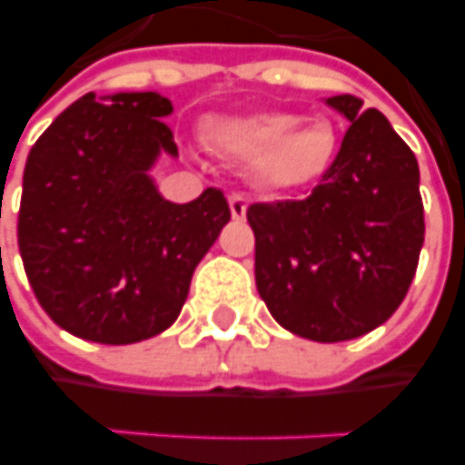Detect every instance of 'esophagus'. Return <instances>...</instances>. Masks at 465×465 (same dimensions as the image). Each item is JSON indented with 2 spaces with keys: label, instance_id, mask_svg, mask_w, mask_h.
I'll use <instances>...</instances> for the list:
<instances>
[{
  "label": "esophagus",
  "instance_id": "obj_1",
  "mask_svg": "<svg viewBox=\"0 0 465 465\" xmlns=\"http://www.w3.org/2000/svg\"><path fill=\"white\" fill-rule=\"evenodd\" d=\"M227 203H230V213L235 220H242L245 213H248V197L240 195V193H232V195L227 197Z\"/></svg>",
  "mask_w": 465,
  "mask_h": 465
}]
</instances>
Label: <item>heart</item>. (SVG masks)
<instances>
[{
	"instance_id": "obj_1",
	"label": "heart",
	"mask_w": 465,
	"mask_h": 465,
	"mask_svg": "<svg viewBox=\"0 0 465 465\" xmlns=\"http://www.w3.org/2000/svg\"><path fill=\"white\" fill-rule=\"evenodd\" d=\"M207 134L220 153L250 163L260 187L295 193L321 183L338 153V130L325 117L262 112L217 120Z\"/></svg>"
}]
</instances>
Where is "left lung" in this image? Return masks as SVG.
<instances>
[{
	"instance_id": "left-lung-1",
	"label": "left lung",
	"mask_w": 465,
	"mask_h": 465,
	"mask_svg": "<svg viewBox=\"0 0 465 465\" xmlns=\"http://www.w3.org/2000/svg\"><path fill=\"white\" fill-rule=\"evenodd\" d=\"M351 120L343 144L302 200L255 203V285L270 315L318 343L383 325L406 298L426 223L413 150L378 110L335 94Z\"/></svg>"
}]
</instances>
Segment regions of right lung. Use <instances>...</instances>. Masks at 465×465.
Segmentation results:
<instances>
[{
	"instance_id": "obj_1",
	"label": "right lung",
	"mask_w": 465,
	"mask_h": 465,
	"mask_svg": "<svg viewBox=\"0 0 465 465\" xmlns=\"http://www.w3.org/2000/svg\"><path fill=\"white\" fill-rule=\"evenodd\" d=\"M170 112L154 92H90L29 150L16 220L25 272L49 318L92 343L167 331L230 220L223 190L174 205L150 180L157 154H177Z\"/></svg>"
}]
</instances>
